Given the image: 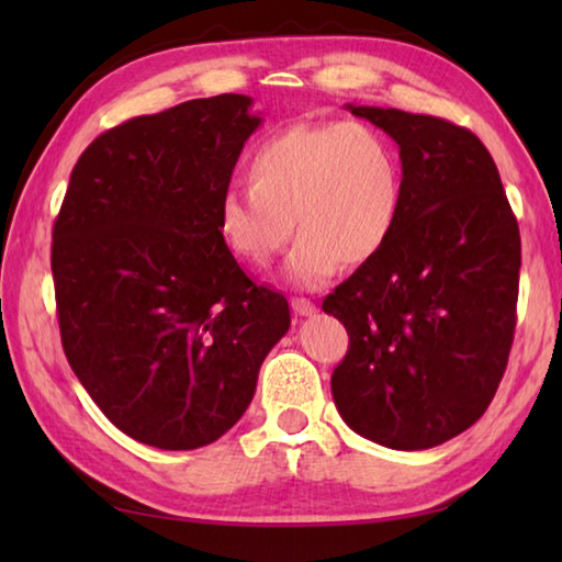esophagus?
I'll return each instance as SVG.
<instances>
[{
    "label": "esophagus",
    "mask_w": 562,
    "mask_h": 562,
    "mask_svg": "<svg viewBox=\"0 0 562 562\" xmlns=\"http://www.w3.org/2000/svg\"><path fill=\"white\" fill-rule=\"evenodd\" d=\"M292 310H294V315H300V317H312L317 312L315 304H312L310 300H304V297H294Z\"/></svg>",
    "instance_id": "obj_1"
}]
</instances>
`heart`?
I'll use <instances>...</instances> for the list:
<instances>
[{
	"instance_id": "obj_1",
	"label": "heart",
	"mask_w": 562,
	"mask_h": 562,
	"mask_svg": "<svg viewBox=\"0 0 562 562\" xmlns=\"http://www.w3.org/2000/svg\"><path fill=\"white\" fill-rule=\"evenodd\" d=\"M250 186H231L217 227L237 260L265 268L292 231L284 274L322 288L337 268L374 260L392 237L404 170L384 133L351 121L294 123L265 138L247 164Z\"/></svg>"
}]
</instances>
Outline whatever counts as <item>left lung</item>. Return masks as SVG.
I'll return each instance as SVG.
<instances>
[{"label":"left lung","mask_w":562,"mask_h":562,"mask_svg":"<svg viewBox=\"0 0 562 562\" xmlns=\"http://www.w3.org/2000/svg\"><path fill=\"white\" fill-rule=\"evenodd\" d=\"M347 109L396 140L404 198L384 250L322 302L349 335L331 396L364 439L434 449L479 422L506 372L518 223L471 131L398 109Z\"/></svg>","instance_id":"1"}]
</instances>
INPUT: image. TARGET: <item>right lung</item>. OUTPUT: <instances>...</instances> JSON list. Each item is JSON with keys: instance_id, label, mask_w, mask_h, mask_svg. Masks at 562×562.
I'll return each instance as SVG.
<instances>
[{"instance_id": "right-lung-1", "label": "right lung", "mask_w": 562, "mask_h": 562, "mask_svg": "<svg viewBox=\"0 0 562 562\" xmlns=\"http://www.w3.org/2000/svg\"><path fill=\"white\" fill-rule=\"evenodd\" d=\"M250 109L221 93L101 133L54 223L66 359L113 426L164 451L231 431L290 329L288 300L247 278L217 227L262 123Z\"/></svg>"}]
</instances>
